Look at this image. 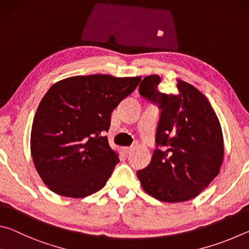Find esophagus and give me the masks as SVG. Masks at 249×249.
Segmentation results:
<instances>
[{"mask_svg":"<svg viewBox=\"0 0 249 249\" xmlns=\"http://www.w3.org/2000/svg\"><path fill=\"white\" fill-rule=\"evenodd\" d=\"M122 151H123L125 155H128L130 151H132V147H123V148H122Z\"/></svg>","mask_w":249,"mask_h":249,"instance_id":"1","label":"esophagus"}]
</instances>
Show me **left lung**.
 <instances>
[{"label": "left lung", "instance_id": "8db88e82", "mask_svg": "<svg viewBox=\"0 0 249 249\" xmlns=\"http://www.w3.org/2000/svg\"><path fill=\"white\" fill-rule=\"evenodd\" d=\"M159 75H147L140 94L158 105L156 149L149 165L137 171L144 190L163 202L199 196L220 172L224 146L220 122L205 96L182 80L178 93L158 91Z\"/></svg>", "mask_w": 249, "mask_h": 249}]
</instances>
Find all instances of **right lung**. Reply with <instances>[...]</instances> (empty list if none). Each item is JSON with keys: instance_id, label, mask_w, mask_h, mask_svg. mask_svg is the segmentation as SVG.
<instances>
[{"instance_id": "obj_1", "label": "right lung", "mask_w": 249, "mask_h": 249, "mask_svg": "<svg viewBox=\"0 0 249 249\" xmlns=\"http://www.w3.org/2000/svg\"><path fill=\"white\" fill-rule=\"evenodd\" d=\"M141 79L77 75L54 83L45 94L34 117L31 150L53 192L84 197L104 187L120 161L104 134L113 109Z\"/></svg>"}]
</instances>
